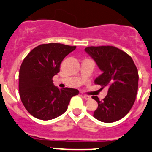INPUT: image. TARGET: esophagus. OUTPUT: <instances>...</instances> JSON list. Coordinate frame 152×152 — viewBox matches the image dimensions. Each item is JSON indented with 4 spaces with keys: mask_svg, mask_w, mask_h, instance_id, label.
I'll return each mask as SVG.
<instances>
[{
    "mask_svg": "<svg viewBox=\"0 0 152 152\" xmlns=\"http://www.w3.org/2000/svg\"><path fill=\"white\" fill-rule=\"evenodd\" d=\"M82 96H83V98L85 99V100H90V99H91V98H90V96H86V95H83Z\"/></svg>",
    "mask_w": 152,
    "mask_h": 152,
    "instance_id": "obj_1",
    "label": "esophagus"
}]
</instances>
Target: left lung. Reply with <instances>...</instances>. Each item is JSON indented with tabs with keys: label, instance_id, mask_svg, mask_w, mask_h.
Masks as SVG:
<instances>
[{
	"label": "left lung",
	"instance_id": "1",
	"mask_svg": "<svg viewBox=\"0 0 152 152\" xmlns=\"http://www.w3.org/2000/svg\"><path fill=\"white\" fill-rule=\"evenodd\" d=\"M85 51L102 72L95 83L108 88L103 101L92 97L99 104L93 116L104 123L117 121L129 112L135 101L139 79L137 67L131 56L115 47L91 46Z\"/></svg>",
	"mask_w": 152,
	"mask_h": 152
}]
</instances>
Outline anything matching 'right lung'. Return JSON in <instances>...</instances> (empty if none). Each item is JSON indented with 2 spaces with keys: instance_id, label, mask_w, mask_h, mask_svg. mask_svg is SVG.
<instances>
[{
  "instance_id": "right-lung-1",
  "label": "right lung",
  "mask_w": 152,
  "mask_h": 152,
  "mask_svg": "<svg viewBox=\"0 0 152 152\" xmlns=\"http://www.w3.org/2000/svg\"><path fill=\"white\" fill-rule=\"evenodd\" d=\"M75 49L60 43L42 44L23 59L19 72L20 96L34 117L43 121L59 117L67 110L70 99L79 94L76 89H59L52 80L64 58Z\"/></svg>"
}]
</instances>
